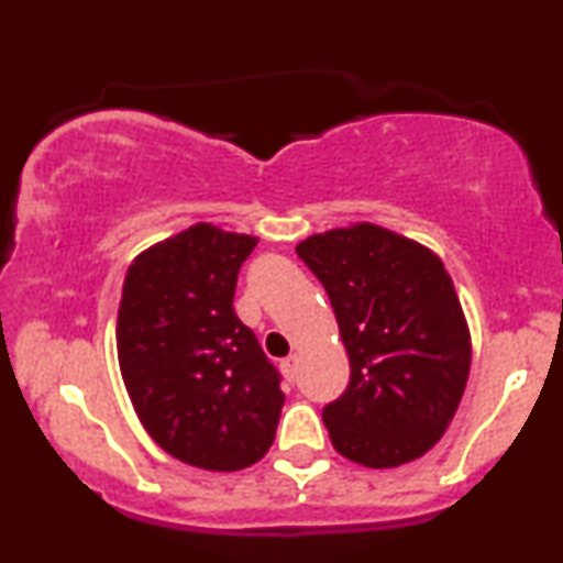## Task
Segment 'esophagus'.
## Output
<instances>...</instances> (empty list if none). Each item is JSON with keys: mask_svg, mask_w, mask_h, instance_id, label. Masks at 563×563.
Returning <instances> with one entry per match:
<instances>
[{"mask_svg": "<svg viewBox=\"0 0 563 563\" xmlns=\"http://www.w3.org/2000/svg\"><path fill=\"white\" fill-rule=\"evenodd\" d=\"M280 371L288 380H296V373H299V357H296V354H290V357H286L280 363Z\"/></svg>", "mask_w": 563, "mask_h": 563, "instance_id": "34e87169", "label": "esophagus"}]
</instances>
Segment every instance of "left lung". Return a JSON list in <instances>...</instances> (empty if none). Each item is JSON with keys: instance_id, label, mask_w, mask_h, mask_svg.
Wrapping results in <instances>:
<instances>
[{"instance_id": "left-lung-1", "label": "left lung", "mask_w": 563, "mask_h": 563, "mask_svg": "<svg viewBox=\"0 0 563 563\" xmlns=\"http://www.w3.org/2000/svg\"><path fill=\"white\" fill-rule=\"evenodd\" d=\"M349 354V386L322 410L333 448L367 468L416 461L442 439L471 371V333L431 249L371 222L296 245Z\"/></svg>"}]
</instances>
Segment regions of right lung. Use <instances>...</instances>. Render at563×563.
I'll list each match as a JSON object with an SVG mask.
<instances>
[{
    "label": "right lung",
    "mask_w": 563,
    "mask_h": 563,
    "mask_svg": "<svg viewBox=\"0 0 563 563\" xmlns=\"http://www.w3.org/2000/svg\"><path fill=\"white\" fill-rule=\"evenodd\" d=\"M256 241L198 222L142 251L124 277L121 378L147 434L187 466L241 471L273 448L286 394L232 309Z\"/></svg>",
    "instance_id": "add662e5"
}]
</instances>
